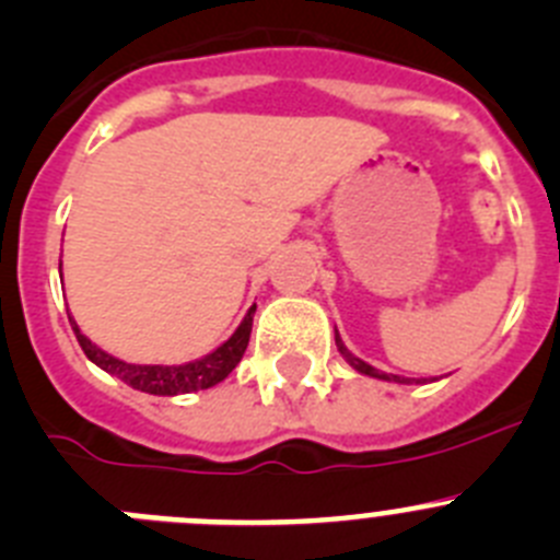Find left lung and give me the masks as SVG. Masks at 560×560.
Wrapping results in <instances>:
<instances>
[{
  "mask_svg": "<svg viewBox=\"0 0 560 560\" xmlns=\"http://www.w3.org/2000/svg\"><path fill=\"white\" fill-rule=\"evenodd\" d=\"M334 339H337V348H339V353H342V357H345V362L351 364L353 370H359V373H362V375H373V378H381V381H398V384H409V381L400 378V375H386V373H378V370L370 368L368 362H362V359H359V357H353V353L348 351V348H345V345H342V339H339V334H337V331H334Z\"/></svg>",
  "mask_w": 560,
  "mask_h": 560,
  "instance_id": "8db88e82",
  "label": "left lung"
}]
</instances>
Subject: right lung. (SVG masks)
Wrapping results in <instances>:
<instances>
[{
  "instance_id": "1",
  "label": "right lung",
  "mask_w": 560,
  "mask_h": 560,
  "mask_svg": "<svg viewBox=\"0 0 560 560\" xmlns=\"http://www.w3.org/2000/svg\"><path fill=\"white\" fill-rule=\"evenodd\" d=\"M62 265V262H60ZM254 312L256 306H250L248 315L243 317V323L237 326V331L215 348L207 357L196 359V362L187 364H127L121 359L109 357L104 353L98 345H93L85 334L80 331L74 317H68L71 328L77 334V342L82 345V351L85 357L91 359L96 368H102L104 373L115 375V378H121L124 384H129L132 389L149 392V395H187V392H198V389H209V386L221 384L229 373L240 364L243 359L245 348H248L250 339V326H254Z\"/></svg>"
}]
</instances>
